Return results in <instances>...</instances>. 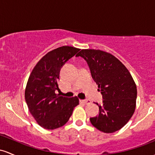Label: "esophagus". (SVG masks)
<instances>
[{"mask_svg": "<svg viewBox=\"0 0 155 155\" xmlns=\"http://www.w3.org/2000/svg\"><path fill=\"white\" fill-rule=\"evenodd\" d=\"M81 102H82V103H84V104H90L91 103V101L88 100H81Z\"/></svg>", "mask_w": 155, "mask_h": 155, "instance_id": "obj_1", "label": "esophagus"}]
</instances>
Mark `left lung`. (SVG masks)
I'll list each match as a JSON object with an SVG mask.
<instances>
[{"label": "left lung", "mask_w": 155, "mask_h": 155, "mask_svg": "<svg viewBox=\"0 0 155 155\" xmlns=\"http://www.w3.org/2000/svg\"><path fill=\"white\" fill-rule=\"evenodd\" d=\"M81 56L88 64L91 77L102 95L100 114L90 118L100 131L111 133L122 128L133 115L137 88L128 69L115 56L100 50H81Z\"/></svg>", "instance_id": "obj_1"}]
</instances>
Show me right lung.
Returning a JSON list of instances; mask_svg holds the SVG:
<instances>
[{"label": "right lung", "instance_id": "obj_1", "mask_svg": "<svg viewBox=\"0 0 155 155\" xmlns=\"http://www.w3.org/2000/svg\"><path fill=\"white\" fill-rule=\"evenodd\" d=\"M80 49L63 46L47 53L31 72L25 91L31 115L41 127L54 130L64 126L79 105L77 97L67 98L56 94L62 67Z\"/></svg>", "mask_w": 155, "mask_h": 155}]
</instances>
